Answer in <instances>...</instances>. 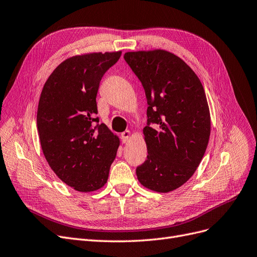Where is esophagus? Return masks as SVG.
I'll return each mask as SVG.
<instances>
[{"instance_id": "34e87169", "label": "esophagus", "mask_w": 257, "mask_h": 257, "mask_svg": "<svg viewBox=\"0 0 257 257\" xmlns=\"http://www.w3.org/2000/svg\"><path fill=\"white\" fill-rule=\"evenodd\" d=\"M120 138H121L122 143H126V142H128V141H129V139L131 138V132H130L129 130H126V131L121 132Z\"/></svg>"}]
</instances>
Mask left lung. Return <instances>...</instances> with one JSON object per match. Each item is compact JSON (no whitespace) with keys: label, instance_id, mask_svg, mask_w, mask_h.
Returning <instances> with one entry per match:
<instances>
[{"label":"left lung","instance_id":"left-lung-1","mask_svg":"<svg viewBox=\"0 0 257 257\" xmlns=\"http://www.w3.org/2000/svg\"><path fill=\"white\" fill-rule=\"evenodd\" d=\"M123 58L148 103L143 129L148 155L137 168L138 180L154 192H173L194 175L208 144L211 115L203 85L180 57L165 50L128 52Z\"/></svg>","mask_w":257,"mask_h":257}]
</instances>
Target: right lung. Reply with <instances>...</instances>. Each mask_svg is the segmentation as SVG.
Masks as SVG:
<instances>
[{"instance_id":"obj_1","label":"right lung","mask_w":257,"mask_h":257,"mask_svg":"<svg viewBox=\"0 0 257 257\" xmlns=\"http://www.w3.org/2000/svg\"><path fill=\"white\" fill-rule=\"evenodd\" d=\"M118 52L76 55L61 62L45 81L37 112L43 155L53 172L75 191L90 193L108 181L119 139L98 122L96 95L103 74Z\"/></svg>"}]
</instances>
